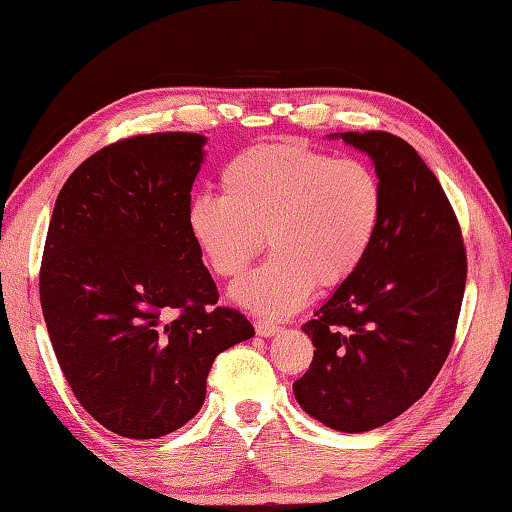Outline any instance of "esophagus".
<instances>
[{
  "mask_svg": "<svg viewBox=\"0 0 512 512\" xmlns=\"http://www.w3.org/2000/svg\"><path fill=\"white\" fill-rule=\"evenodd\" d=\"M255 330L259 337H273L275 333H279V326L270 319H255Z\"/></svg>",
  "mask_w": 512,
  "mask_h": 512,
  "instance_id": "1",
  "label": "esophagus"
}]
</instances>
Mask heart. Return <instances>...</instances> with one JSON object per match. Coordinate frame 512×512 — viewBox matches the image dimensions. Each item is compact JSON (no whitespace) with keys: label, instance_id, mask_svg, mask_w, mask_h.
<instances>
[{"label":"heart","instance_id":"1","mask_svg":"<svg viewBox=\"0 0 512 512\" xmlns=\"http://www.w3.org/2000/svg\"><path fill=\"white\" fill-rule=\"evenodd\" d=\"M384 210L379 177L362 159L302 144H259L222 170V197L199 195L186 226L217 277L233 279L266 242L273 257L235 284L239 304L286 317L315 284L348 282L368 255Z\"/></svg>","mask_w":512,"mask_h":512}]
</instances>
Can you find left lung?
Masks as SVG:
<instances>
[{"label": "left lung", "mask_w": 512, "mask_h": 512, "mask_svg": "<svg viewBox=\"0 0 512 512\" xmlns=\"http://www.w3.org/2000/svg\"><path fill=\"white\" fill-rule=\"evenodd\" d=\"M373 159L384 210L366 259L315 319L310 368L293 393L342 433L393 422L435 382L455 342L466 288L462 228L442 184L402 137L342 133Z\"/></svg>", "instance_id": "obj_1"}]
</instances>
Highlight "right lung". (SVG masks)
Segmentation results:
<instances>
[{
    "mask_svg": "<svg viewBox=\"0 0 512 512\" xmlns=\"http://www.w3.org/2000/svg\"><path fill=\"white\" fill-rule=\"evenodd\" d=\"M204 135L110 144L66 179L48 224L39 299L77 402L104 428L155 439L193 419L215 357L255 335L188 233Z\"/></svg>",
    "mask_w": 512,
    "mask_h": 512,
    "instance_id": "1",
    "label": "right lung"
}]
</instances>
